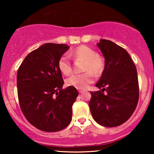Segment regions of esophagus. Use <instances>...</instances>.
Listing matches in <instances>:
<instances>
[{
	"label": "esophagus",
	"instance_id": "esophagus-1",
	"mask_svg": "<svg viewBox=\"0 0 154 154\" xmlns=\"http://www.w3.org/2000/svg\"><path fill=\"white\" fill-rule=\"evenodd\" d=\"M78 90H79V93H82V92H84V90H82V89H79Z\"/></svg>",
	"mask_w": 154,
	"mask_h": 154
}]
</instances>
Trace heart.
<instances>
[{
	"label": "heart",
	"mask_w": 154,
	"mask_h": 154,
	"mask_svg": "<svg viewBox=\"0 0 154 154\" xmlns=\"http://www.w3.org/2000/svg\"><path fill=\"white\" fill-rule=\"evenodd\" d=\"M69 56L75 60L84 61L83 70L85 73L81 74H72L66 80L68 86H72L78 89H84L93 81V75H99L104 68V61L102 57L91 48L81 45L70 52ZM69 55L64 54L58 61V68L64 75H69L72 71L71 60Z\"/></svg>",
	"instance_id": "heart-1"
}]
</instances>
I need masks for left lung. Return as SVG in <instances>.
Instances as JSON below:
<instances>
[{
	"label": "left lung",
	"instance_id": "left-lung-1",
	"mask_svg": "<svg viewBox=\"0 0 154 154\" xmlns=\"http://www.w3.org/2000/svg\"><path fill=\"white\" fill-rule=\"evenodd\" d=\"M97 46L104 57L105 65L95 86L102 89L90 92V109L94 120L100 125L116 127L130 119L137 105L140 93L137 72L124 48L105 39H101Z\"/></svg>",
	"mask_w": 154,
	"mask_h": 154
}]
</instances>
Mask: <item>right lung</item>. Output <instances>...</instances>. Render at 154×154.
Returning <instances> with one entry per match:
<instances>
[{"mask_svg":"<svg viewBox=\"0 0 154 154\" xmlns=\"http://www.w3.org/2000/svg\"><path fill=\"white\" fill-rule=\"evenodd\" d=\"M69 47L45 43L30 52L19 67L17 94L23 114L31 125L45 132L60 131L72 119L79 92L64 85L58 61Z\"/></svg>","mask_w":154,"mask_h":154,"instance_id":"1","label":"right lung"}]
</instances>
